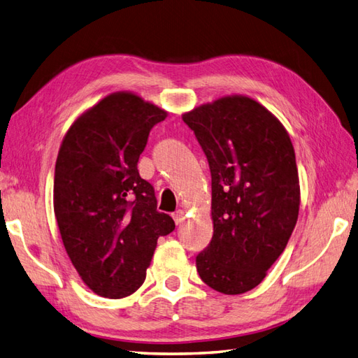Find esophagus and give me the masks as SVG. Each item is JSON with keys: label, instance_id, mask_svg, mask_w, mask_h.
Instances as JSON below:
<instances>
[{"label": "esophagus", "instance_id": "1", "mask_svg": "<svg viewBox=\"0 0 358 358\" xmlns=\"http://www.w3.org/2000/svg\"><path fill=\"white\" fill-rule=\"evenodd\" d=\"M172 217H173V221H176V224L180 225V224H182V221H185V212H182V210H177V212L172 215Z\"/></svg>", "mask_w": 358, "mask_h": 358}]
</instances>
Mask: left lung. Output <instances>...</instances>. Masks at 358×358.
I'll return each mask as SVG.
<instances>
[{"mask_svg": "<svg viewBox=\"0 0 358 358\" xmlns=\"http://www.w3.org/2000/svg\"><path fill=\"white\" fill-rule=\"evenodd\" d=\"M212 173L213 237L196 255L208 287L241 295L263 281L298 221L295 150L269 110L228 95L182 113Z\"/></svg>", "mask_w": 358, "mask_h": 358, "instance_id": "1", "label": "left lung"}]
</instances>
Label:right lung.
Wrapping results in <instances>:
<instances>
[{
  "instance_id": "obj_1",
  "label": "right lung",
  "mask_w": 358,
  "mask_h": 358,
  "mask_svg": "<svg viewBox=\"0 0 358 358\" xmlns=\"http://www.w3.org/2000/svg\"><path fill=\"white\" fill-rule=\"evenodd\" d=\"M166 110L133 92H113L81 113L63 137L54 173V215L86 286L119 299L139 289L173 219L157 212L137 162Z\"/></svg>"
}]
</instances>
